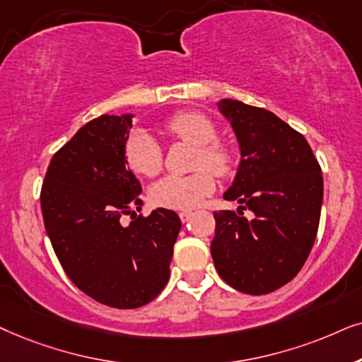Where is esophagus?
Instances as JSON below:
<instances>
[{
	"instance_id": "34e87169",
	"label": "esophagus",
	"mask_w": 362,
	"mask_h": 362,
	"mask_svg": "<svg viewBox=\"0 0 362 362\" xmlns=\"http://www.w3.org/2000/svg\"><path fill=\"white\" fill-rule=\"evenodd\" d=\"M192 215H194V214H192L190 210H182L180 214H178V216H180V220L184 221V223H187V221L192 218Z\"/></svg>"
}]
</instances>
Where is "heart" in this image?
Masks as SVG:
<instances>
[{
  "label": "heart",
  "mask_w": 362,
  "mask_h": 362,
  "mask_svg": "<svg viewBox=\"0 0 362 362\" xmlns=\"http://www.w3.org/2000/svg\"><path fill=\"white\" fill-rule=\"evenodd\" d=\"M170 136L197 146L195 172L187 175H167L151 189V200L165 209H194L214 194L216 180L230 175L235 165L231 148L218 139V129L209 115L199 110H182L163 124ZM124 160L132 172L142 177H156L163 167V151L156 139L144 129H132L124 142Z\"/></svg>",
  "instance_id": "heart-1"
}]
</instances>
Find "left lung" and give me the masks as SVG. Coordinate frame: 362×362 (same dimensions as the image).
Segmentation results:
<instances>
[{
    "instance_id": "1",
    "label": "left lung",
    "mask_w": 362,
    "mask_h": 362,
    "mask_svg": "<svg viewBox=\"0 0 362 362\" xmlns=\"http://www.w3.org/2000/svg\"><path fill=\"white\" fill-rule=\"evenodd\" d=\"M228 117L242 160L225 200L237 214L215 211L210 252L225 283L247 295H268L300 273L315 243L322 173L303 134L267 109L240 100L218 104ZM243 209L254 211L248 221Z\"/></svg>"
}]
</instances>
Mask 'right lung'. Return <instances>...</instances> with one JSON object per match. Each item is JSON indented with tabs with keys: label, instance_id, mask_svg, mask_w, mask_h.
<instances>
[{
	"label": "right lung",
	"instance_id": "add662e5",
	"mask_svg": "<svg viewBox=\"0 0 362 362\" xmlns=\"http://www.w3.org/2000/svg\"><path fill=\"white\" fill-rule=\"evenodd\" d=\"M132 115H100L64 144L47 167L41 210L67 278L93 300L134 310L156 300L170 276L180 218L141 210L142 187L124 160ZM133 221L124 227L122 216Z\"/></svg>",
	"mask_w": 362,
	"mask_h": 362
}]
</instances>
